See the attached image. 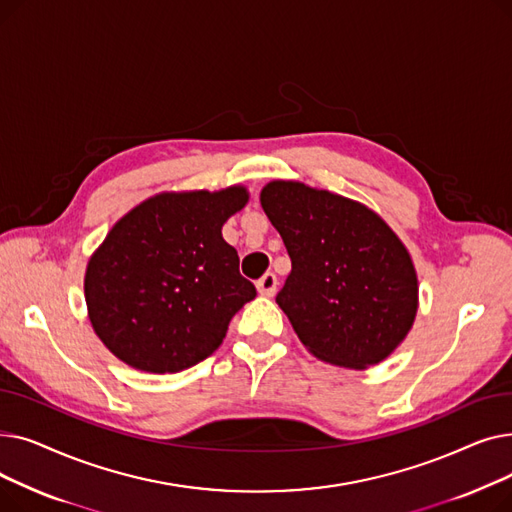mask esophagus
Instances as JSON below:
<instances>
[{"label": "esophagus", "instance_id": "34e87169", "mask_svg": "<svg viewBox=\"0 0 512 512\" xmlns=\"http://www.w3.org/2000/svg\"><path fill=\"white\" fill-rule=\"evenodd\" d=\"M276 286H278V278H276L272 272L263 274V276L257 280V290H259V294H263V297H274Z\"/></svg>", "mask_w": 512, "mask_h": 512}]
</instances>
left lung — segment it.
<instances>
[{
  "label": "left lung",
  "mask_w": 512,
  "mask_h": 512,
  "mask_svg": "<svg viewBox=\"0 0 512 512\" xmlns=\"http://www.w3.org/2000/svg\"><path fill=\"white\" fill-rule=\"evenodd\" d=\"M259 199L292 261L276 303L307 351L351 369L384 361L417 315L407 247L363 203L303 182L274 180Z\"/></svg>",
  "instance_id": "left-lung-1"
}]
</instances>
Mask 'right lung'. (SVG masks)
Masks as SVG:
<instances>
[{"label": "right lung", "instance_id": "add662e5", "mask_svg": "<svg viewBox=\"0 0 512 512\" xmlns=\"http://www.w3.org/2000/svg\"><path fill=\"white\" fill-rule=\"evenodd\" d=\"M245 186L155 195L120 218L93 253L85 301L99 340L126 365L176 373L207 359L255 299L222 236Z\"/></svg>", "mask_w": 512, "mask_h": 512}]
</instances>
